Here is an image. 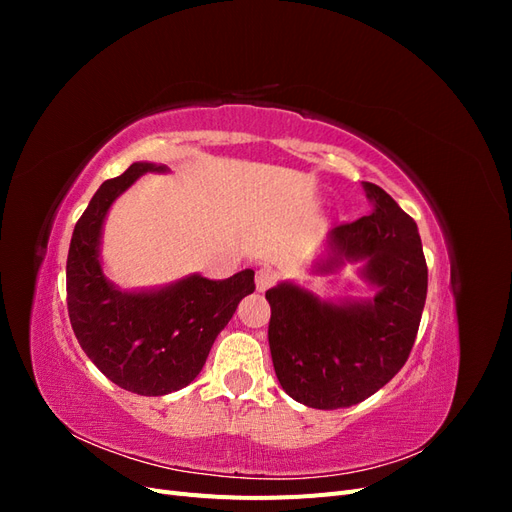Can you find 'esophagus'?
<instances>
[{"label":"esophagus","mask_w":512,"mask_h":512,"mask_svg":"<svg viewBox=\"0 0 512 512\" xmlns=\"http://www.w3.org/2000/svg\"><path fill=\"white\" fill-rule=\"evenodd\" d=\"M275 282H277V273L273 269L262 267V269L256 271V288H258V292L269 290Z\"/></svg>","instance_id":"34e87169"}]
</instances>
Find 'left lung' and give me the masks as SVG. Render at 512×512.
Segmentation results:
<instances>
[{
  "label": "left lung",
  "instance_id": "1",
  "mask_svg": "<svg viewBox=\"0 0 512 512\" xmlns=\"http://www.w3.org/2000/svg\"><path fill=\"white\" fill-rule=\"evenodd\" d=\"M374 213L331 230L320 271L365 260L371 303H324L299 286L267 290L275 376L299 404L335 410L374 395L406 365L427 297V262L414 220L376 183Z\"/></svg>",
  "mask_w": 512,
  "mask_h": 512
}]
</instances>
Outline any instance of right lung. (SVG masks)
Returning a JSON list of instances; mask_svg holds the SVG:
<instances>
[{
	"instance_id": "right-lung-1",
	"label": "right lung",
	"mask_w": 512,
	"mask_h": 512,
	"mask_svg": "<svg viewBox=\"0 0 512 512\" xmlns=\"http://www.w3.org/2000/svg\"><path fill=\"white\" fill-rule=\"evenodd\" d=\"M151 170L166 166L136 162L104 181L89 200L72 232L66 292L72 331L94 365L121 389L158 397L183 389L200 374L215 337L256 284L254 271L245 269L222 282L190 275L153 292L113 288L98 260L106 211Z\"/></svg>"
}]
</instances>
